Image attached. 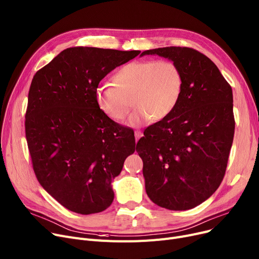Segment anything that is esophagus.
Returning <instances> with one entry per match:
<instances>
[{"label": "esophagus", "mask_w": 259, "mask_h": 259, "mask_svg": "<svg viewBox=\"0 0 259 259\" xmlns=\"http://www.w3.org/2000/svg\"><path fill=\"white\" fill-rule=\"evenodd\" d=\"M134 135H135V140L139 141L143 137V133H142V131L137 130V131H134Z\"/></svg>", "instance_id": "34e87169"}]
</instances>
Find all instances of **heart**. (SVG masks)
<instances>
[{"label": "heart", "instance_id": "1", "mask_svg": "<svg viewBox=\"0 0 259 259\" xmlns=\"http://www.w3.org/2000/svg\"><path fill=\"white\" fill-rule=\"evenodd\" d=\"M113 86L104 84L95 91L100 110L114 121H121L130 111V100L135 109L129 118L131 126L169 116L178 106L184 77L179 65L169 60L134 61L122 66L113 75Z\"/></svg>", "mask_w": 259, "mask_h": 259}]
</instances>
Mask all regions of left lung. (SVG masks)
Instances as JSON below:
<instances>
[{"label":"left lung","mask_w":259,"mask_h":259,"mask_svg":"<svg viewBox=\"0 0 259 259\" xmlns=\"http://www.w3.org/2000/svg\"><path fill=\"white\" fill-rule=\"evenodd\" d=\"M181 68L184 89L174 111L144 131L137 151L143 159L146 192L174 211L192 209L222 184L233 143V93L219 68L189 47L146 50Z\"/></svg>","instance_id":"1"}]
</instances>
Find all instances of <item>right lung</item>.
<instances>
[{
  "label": "right lung",
  "mask_w": 259,
  "mask_h": 259,
  "mask_svg": "<svg viewBox=\"0 0 259 259\" xmlns=\"http://www.w3.org/2000/svg\"><path fill=\"white\" fill-rule=\"evenodd\" d=\"M141 51L95 47L63 50L34 74L25 133L38 183L66 209L92 214L111 205V183L135 151L133 130L95 102L100 81Z\"/></svg>",
  "instance_id": "1"
}]
</instances>
